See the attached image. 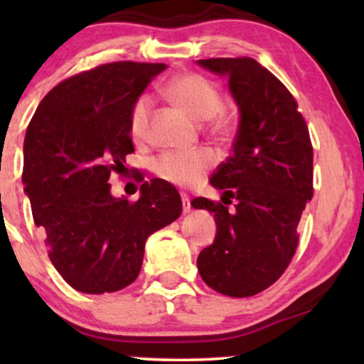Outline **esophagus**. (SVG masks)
<instances>
[{
    "label": "esophagus",
    "instance_id": "34e87169",
    "mask_svg": "<svg viewBox=\"0 0 364 364\" xmlns=\"http://www.w3.org/2000/svg\"><path fill=\"white\" fill-rule=\"evenodd\" d=\"M181 200H183V212H185V214H188V212L191 210V200L188 198L186 195H183Z\"/></svg>",
    "mask_w": 364,
    "mask_h": 364
}]
</instances>
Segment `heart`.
<instances>
[{
	"label": "heart",
	"instance_id": "1",
	"mask_svg": "<svg viewBox=\"0 0 364 364\" xmlns=\"http://www.w3.org/2000/svg\"><path fill=\"white\" fill-rule=\"evenodd\" d=\"M166 92L181 109H185L191 118L207 121L223 109V95L208 78L198 73H183L174 77L168 83ZM152 107V99L141 94L135 99L129 109L128 128L133 140H144L149 132V116ZM220 132L231 128L225 118L215 121ZM214 154L210 150L200 149L195 152H164L154 161V173L164 181L178 186H195L202 181L208 169L214 164Z\"/></svg>",
	"mask_w": 364,
	"mask_h": 364
}]
</instances>
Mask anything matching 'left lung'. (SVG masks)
Segmentation results:
<instances>
[{
	"label": "left lung",
	"mask_w": 364,
	"mask_h": 364,
	"mask_svg": "<svg viewBox=\"0 0 364 364\" xmlns=\"http://www.w3.org/2000/svg\"><path fill=\"white\" fill-rule=\"evenodd\" d=\"M198 65L228 75L241 119L232 154L210 178L223 202H191L214 212L217 224L215 241L196 265L214 291L248 298L272 286L298 248L299 219L313 196L310 132L291 92L253 58H208Z\"/></svg>",
	"instance_id": "left-lung-1"
}]
</instances>
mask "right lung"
<instances>
[{
    "mask_svg": "<svg viewBox=\"0 0 364 364\" xmlns=\"http://www.w3.org/2000/svg\"><path fill=\"white\" fill-rule=\"evenodd\" d=\"M164 63L114 61L58 83L41 101L23 141V190L49 260L73 289L102 294L139 277L145 241L176 220L178 190L154 178L129 202L111 195V173L135 152L133 102Z\"/></svg>",
    "mask_w": 364,
    "mask_h": 364,
    "instance_id": "add662e5",
    "label": "right lung"
}]
</instances>
